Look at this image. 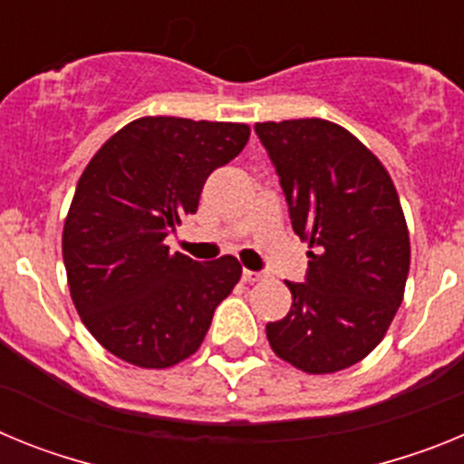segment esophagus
<instances>
[{
  "label": "esophagus",
  "mask_w": 464,
  "mask_h": 464,
  "mask_svg": "<svg viewBox=\"0 0 464 464\" xmlns=\"http://www.w3.org/2000/svg\"><path fill=\"white\" fill-rule=\"evenodd\" d=\"M241 278H244L246 283H257V281H265V278H267V274H265V272H251V269H244V272H241Z\"/></svg>",
  "instance_id": "1"
}]
</instances>
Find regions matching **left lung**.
Segmentation results:
<instances>
[{
  "label": "left lung",
  "mask_w": 464,
  "mask_h": 464,
  "mask_svg": "<svg viewBox=\"0 0 464 464\" xmlns=\"http://www.w3.org/2000/svg\"><path fill=\"white\" fill-rule=\"evenodd\" d=\"M256 132L309 244L306 281H285L293 306L267 323L269 346L306 374L346 370L379 346L404 297L411 246L395 183L337 122H256Z\"/></svg>",
  "instance_id": "left-lung-1"
}]
</instances>
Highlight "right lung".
<instances>
[{"label":"right lung","mask_w":464,"mask_h":464,"mask_svg":"<svg viewBox=\"0 0 464 464\" xmlns=\"http://www.w3.org/2000/svg\"><path fill=\"white\" fill-rule=\"evenodd\" d=\"M248 137L244 122L146 116L118 130L81 174L63 229L69 293L116 358L165 370L202 346L241 265L169 253L165 237L197 211L208 174Z\"/></svg>","instance_id":"1"}]
</instances>
